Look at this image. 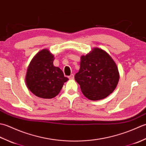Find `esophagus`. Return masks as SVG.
<instances>
[{"instance_id": "1", "label": "esophagus", "mask_w": 146, "mask_h": 146, "mask_svg": "<svg viewBox=\"0 0 146 146\" xmlns=\"http://www.w3.org/2000/svg\"><path fill=\"white\" fill-rule=\"evenodd\" d=\"M68 78H69L70 80H73L74 79V75L72 74V75H71L70 76H68Z\"/></svg>"}]
</instances>
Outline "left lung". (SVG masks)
<instances>
[{
    "mask_svg": "<svg viewBox=\"0 0 146 146\" xmlns=\"http://www.w3.org/2000/svg\"><path fill=\"white\" fill-rule=\"evenodd\" d=\"M116 63L104 49L94 48L82 55L76 82L89 100H100L107 97L115 89L119 80Z\"/></svg>",
    "mask_w": 146,
    "mask_h": 146,
    "instance_id": "8db88e82",
    "label": "left lung"
}]
</instances>
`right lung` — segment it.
<instances>
[{"instance_id":"right-lung-1","label":"right lung","mask_w":146,"mask_h":146,"mask_svg":"<svg viewBox=\"0 0 146 146\" xmlns=\"http://www.w3.org/2000/svg\"><path fill=\"white\" fill-rule=\"evenodd\" d=\"M54 56L48 49L39 51L27 67L26 84L36 97L52 98L58 95L68 78L60 68L54 66Z\"/></svg>"}]
</instances>
